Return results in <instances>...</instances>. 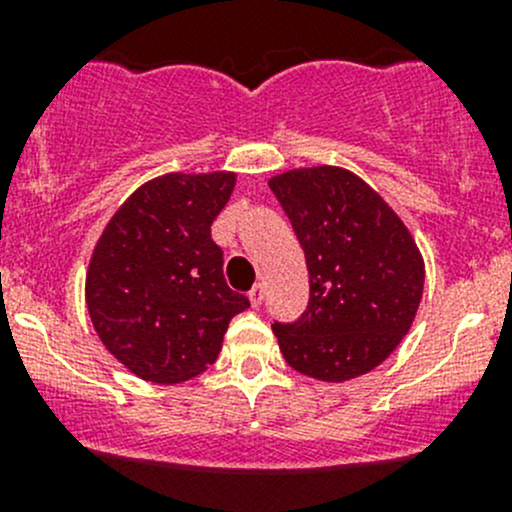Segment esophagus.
I'll return each instance as SVG.
<instances>
[{
  "mask_svg": "<svg viewBox=\"0 0 512 512\" xmlns=\"http://www.w3.org/2000/svg\"><path fill=\"white\" fill-rule=\"evenodd\" d=\"M247 297H250L252 307H260V304L265 302V285H255L250 289V294H247Z\"/></svg>",
  "mask_w": 512,
  "mask_h": 512,
  "instance_id": "34e87169",
  "label": "esophagus"
}]
</instances>
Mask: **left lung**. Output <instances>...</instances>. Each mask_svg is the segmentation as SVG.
<instances>
[{"label":"left lung","instance_id":"8db88e82","mask_svg":"<svg viewBox=\"0 0 512 512\" xmlns=\"http://www.w3.org/2000/svg\"><path fill=\"white\" fill-rule=\"evenodd\" d=\"M307 257L309 307L272 324L294 371L342 384L369 374L409 334L426 267L414 235L366 180L339 165L272 175Z\"/></svg>","mask_w":512,"mask_h":512}]
</instances>
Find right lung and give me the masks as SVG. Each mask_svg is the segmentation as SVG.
Returning <instances> with one entry per match:
<instances>
[{"label": "right lung", "mask_w": 512, "mask_h": 512, "mask_svg": "<svg viewBox=\"0 0 512 512\" xmlns=\"http://www.w3.org/2000/svg\"><path fill=\"white\" fill-rule=\"evenodd\" d=\"M237 175L165 173L111 215L86 270V309L98 339L131 374L180 384L223 349L227 324L250 307L227 287L210 225Z\"/></svg>", "instance_id": "add662e5"}]
</instances>
